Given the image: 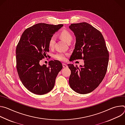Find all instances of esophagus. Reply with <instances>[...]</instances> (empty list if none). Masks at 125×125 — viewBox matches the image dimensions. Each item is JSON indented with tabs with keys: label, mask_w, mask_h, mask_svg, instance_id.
Instances as JSON below:
<instances>
[{
	"label": "esophagus",
	"mask_w": 125,
	"mask_h": 125,
	"mask_svg": "<svg viewBox=\"0 0 125 125\" xmlns=\"http://www.w3.org/2000/svg\"><path fill=\"white\" fill-rule=\"evenodd\" d=\"M62 65H63V68H68V66H67V64H66L65 63H63Z\"/></svg>",
	"instance_id": "34e87169"
}]
</instances>
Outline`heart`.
Returning a JSON list of instances; mask_svg holds the SVG:
<instances>
[{"mask_svg":"<svg viewBox=\"0 0 125 125\" xmlns=\"http://www.w3.org/2000/svg\"><path fill=\"white\" fill-rule=\"evenodd\" d=\"M59 37L62 40H63L67 43L71 42L72 40V35L70 32L67 30H63L59 34ZM55 38L54 37H52L49 40L48 46L50 48H53L55 45ZM67 54L65 53L59 52L57 53L55 55V58L59 60L62 61H65L67 59Z\"/></svg>","mask_w":125,"mask_h":125,"instance_id":"b5f03b06","label":"heart"}]
</instances>
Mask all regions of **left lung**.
<instances>
[{
	"mask_svg": "<svg viewBox=\"0 0 125 125\" xmlns=\"http://www.w3.org/2000/svg\"><path fill=\"white\" fill-rule=\"evenodd\" d=\"M76 37L75 49L70 57L83 59L80 68L68 64L71 71L69 83L71 88L80 94L90 93L103 80L109 61V52L102 33L85 22L72 24L69 27Z\"/></svg>",
	"mask_w": 125,
	"mask_h": 125,
	"instance_id": "obj_1",
	"label": "left lung"
}]
</instances>
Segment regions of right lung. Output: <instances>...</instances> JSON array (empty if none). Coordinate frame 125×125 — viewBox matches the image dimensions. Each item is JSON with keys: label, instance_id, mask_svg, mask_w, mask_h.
Wrapping results in <instances>:
<instances>
[{"label": "right lung", "instance_id": "add662e5", "mask_svg": "<svg viewBox=\"0 0 125 125\" xmlns=\"http://www.w3.org/2000/svg\"><path fill=\"white\" fill-rule=\"evenodd\" d=\"M63 25L39 23L27 29L16 47L17 70L23 85L31 93L42 95L54 87L55 79L62 69V63L51 61L48 66L40 61L49 51L48 42Z\"/></svg>", "mask_w": 125, "mask_h": 125}]
</instances>
